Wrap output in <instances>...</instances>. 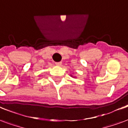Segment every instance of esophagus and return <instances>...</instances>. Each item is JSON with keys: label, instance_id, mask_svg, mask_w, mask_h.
Masks as SVG:
<instances>
[{"label": "esophagus", "instance_id": "esophagus-1", "mask_svg": "<svg viewBox=\"0 0 128 128\" xmlns=\"http://www.w3.org/2000/svg\"><path fill=\"white\" fill-rule=\"evenodd\" d=\"M56 64L57 66H60L62 64V62H56Z\"/></svg>", "mask_w": 128, "mask_h": 128}]
</instances>
